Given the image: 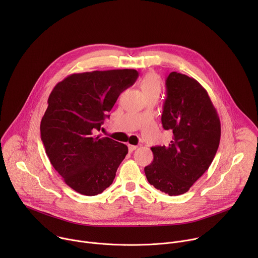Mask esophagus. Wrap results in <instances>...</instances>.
<instances>
[{
  "label": "esophagus",
  "mask_w": 258,
  "mask_h": 258,
  "mask_svg": "<svg viewBox=\"0 0 258 258\" xmlns=\"http://www.w3.org/2000/svg\"><path fill=\"white\" fill-rule=\"evenodd\" d=\"M137 148H138V146H135V145H128V151H130V152L135 151Z\"/></svg>",
  "instance_id": "1"
}]
</instances>
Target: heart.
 <instances>
[{"label": "heart", "instance_id": "b5f03b06", "mask_svg": "<svg viewBox=\"0 0 258 258\" xmlns=\"http://www.w3.org/2000/svg\"><path fill=\"white\" fill-rule=\"evenodd\" d=\"M140 85L146 97L150 95H159L161 90L160 80L154 72H148L145 75L141 80Z\"/></svg>", "mask_w": 258, "mask_h": 258}]
</instances>
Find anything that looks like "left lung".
Returning a JSON list of instances; mask_svg holds the SVG:
<instances>
[{
  "label": "left lung",
  "mask_w": 258,
  "mask_h": 258,
  "mask_svg": "<svg viewBox=\"0 0 258 258\" xmlns=\"http://www.w3.org/2000/svg\"><path fill=\"white\" fill-rule=\"evenodd\" d=\"M162 126L172 133L167 146L151 150L153 162L145 167L149 183L176 196L186 193L209 168L219 145L220 121L206 90L175 71L165 81Z\"/></svg>",
  "instance_id": "obj_1"
}]
</instances>
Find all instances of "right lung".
I'll return each instance as SVG.
<instances>
[{"label":"right lung","instance_id":"right-lung-1","mask_svg":"<svg viewBox=\"0 0 258 258\" xmlns=\"http://www.w3.org/2000/svg\"><path fill=\"white\" fill-rule=\"evenodd\" d=\"M138 77L135 69L73 73L50 94L41 139L51 164L76 192L95 196L112 183L127 146L95 133Z\"/></svg>","mask_w":258,"mask_h":258}]
</instances>
